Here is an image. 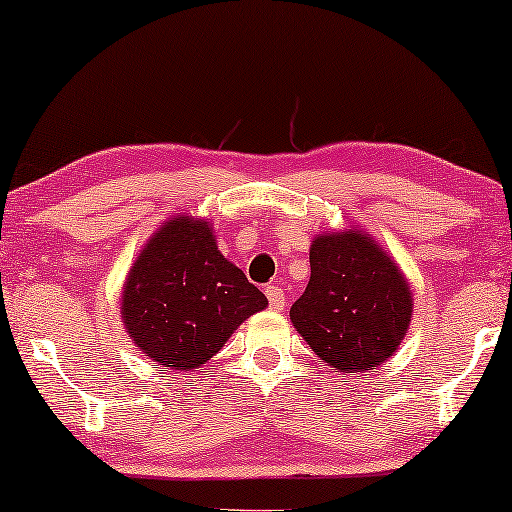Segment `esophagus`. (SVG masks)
Here are the masks:
<instances>
[{"instance_id":"obj_1","label":"esophagus","mask_w":512,"mask_h":512,"mask_svg":"<svg viewBox=\"0 0 512 512\" xmlns=\"http://www.w3.org/2000/svg\"><path fill=\"white\" fill-rule=\"evenodd\" d=\"M265 296H268L272 310H277V312H279V310H284L286 296H284V289H282V286H277V284L265 286Z\"/></svg>"}]
</instances>
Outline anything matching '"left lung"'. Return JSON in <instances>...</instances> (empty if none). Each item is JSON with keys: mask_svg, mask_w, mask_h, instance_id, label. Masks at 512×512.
<instances>
[{"mask_svg": "<svg viewBox=\"0 0 512 512\" xmlns=\"http://www.w3.org/2000/svg\"><path fill=\"white\" fill-rule=\"evenodd\" d=\"M289 317L335 373H370L408 333L412 291L394 256L366 230H326L310 244V282Z\"/></svg>", "mask_w": 512, "mask_h": 512, "instance_id": "left-lung-1", "label": "left lung"}]
</instances>
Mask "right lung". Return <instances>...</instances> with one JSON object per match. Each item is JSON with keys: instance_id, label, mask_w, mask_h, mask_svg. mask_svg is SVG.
I'll return each mask as SVG.
<instances>
[{"instance_id": "1", "label": "right lung", "mask_w": 512, "mask_h": 512, "mask_svg": "<svg viewBox=\"0 0 512 512\" xmlns=\"http://www.w3.org/2000/svg\"><path fill=\"white\" fill-rule=\"evenodd\" d=\"M268 298L219 251L212 223L177 214L153 233L130 265L121 293L128 338L146 359L195 370Z\"/></svg>"}]
</instances>
